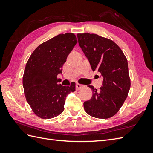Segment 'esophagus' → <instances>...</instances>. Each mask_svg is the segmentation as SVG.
Listing matches in <instances>:
<instances>
[{
  "mask_svg": "<svg viewBox=\"0 0 153 153\" xmlns=\"http://www.w3.org/2000/svg\"><path fill=\"white\" fill-rule=\"evenodd\" d=\"M83 87H84V85H81V84H79V83H77L76 85V89L77 90H79L80 89L83 88Z\"/></svg>",
  "mask_w": 153,
  "mask_h": 153,
  "instance_id": "34e87169",
  "label": "esophagus"
}]
</instances>
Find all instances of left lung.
Masks as SVG:
<instances>
[{
    "label": "left lung",
    "mask_w": 153,
    "mask_h": 153,
    "mask_svg": "<svg viewBox=\"0 0 153 153\" xmlns=\"http://www.w3.org/2000/svg\"><path fill=\"white\" fill-rule=\"evenodd\" d=\"M79 47L93 71L103 77L102 86L93 91L91 99L84 102L85 112L97 118H108L118 112L130 89L128 60L114 42L94 33L77 35Z\"/></svg>",
    "instance_id": "obj_1"
}]
</instances>
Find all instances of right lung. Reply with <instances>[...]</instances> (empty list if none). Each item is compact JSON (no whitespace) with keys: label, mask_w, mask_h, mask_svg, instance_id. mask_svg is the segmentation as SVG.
<instances>
[{"label":"right lung","mask_w":153,"mask_h":153,"mask_svg":"<svg viewBox=\"0 0 153 153\" xmlns=\"http://www.w3.org/2000/svg\"><path fill=\"white\" fill-rule=\"evenodd\" d=\"M77 43L74 33H61L35 48L25 68L23 87L27 102L33 112L43 119H50L64 111L66 97L76 91L70 86L58 84L57 76Z\"/></svg>","instance_id":"1"}]
</instances>
